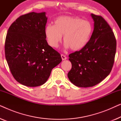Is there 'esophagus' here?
Listing matches in <instances>:
<instances>
[{
  "mask_svg": "<svg viewBox=\"0 0 121 121\" xmlns=\"http://www.w3.org/2000/svg\"><path fill=\"white\" fill-rule=\"evenodd\" d=\"M61 57H62V59L63 60H66V59H67V57H66L65 55H64V54H61Z\"/></svg>",
  "mask_w": 121,
  "mask_h": 121,
  "instance_id": "1",
  "label": "esophagus"
}]
</instances>
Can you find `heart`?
Listing matches in <instances>:
<instances>
[{
  "label": "heart",
  "mask_w": 121,
  "mask_h": 121,
  "mask_svg": "<svg viewBox=\"0 0 121 121\" xmlns=\"http://www.w3.org/2000/svg\"><path fill=\"white\" fill-rule=\"evenodd\" d=\"M93 32L90 21L75 16H62L54 21V25H48L44 29V35L49 46L57 48L62 41L66 48L78 51L88 43Z\"/></svg>",
  "instance_id": "b5f03b06"
}]
</instances>
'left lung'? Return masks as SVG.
<instances>
[{"mask_svg":"<svg viewBox=\"0 0 121 121\" xmlns=\"http://www.w3.org/2000/svg\"><path fill=\"white\" fill-rule=\"evenodd\" d=\"M94 29L83 49L69 55L72 69L69 80L78 87H92L109 75L115 60L116 39L111 28L102 16L91 14Z\"/></svg>","mask_w":121,"mask_h":121,"instance_id":"left-lung-1","label":"left lung"}]
</instances>
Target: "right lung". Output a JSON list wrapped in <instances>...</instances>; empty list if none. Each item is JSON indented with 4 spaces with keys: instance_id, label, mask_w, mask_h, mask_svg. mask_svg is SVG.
Listing matches in <instances>:
<instances>
[{
    "instance_id": "add662e5",
    "label": "right lung",
    "mask_w": 121,
    "mask_h": 121,
    "mask_svg": "<svg viewBox=\"0 0 121 121\" xmlns=\"http://www.w3.org/2000/svg\"><path fill=\"white\" fill-rule=\"evenodd\" d=\"M47 21L45 12L23 15L11 25L6 35L5 54L9 69L15 79L27 86L45 83L52 69L62 60L46 39Z\"/></svg>"
}]
</instances>
